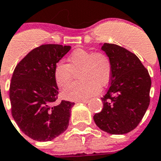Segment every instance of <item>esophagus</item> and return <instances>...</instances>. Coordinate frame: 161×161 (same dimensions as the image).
Instances as JSON below:
<instances>
[{
    "label": "esophagus",
    "instance_id": "esophagus-1",
    "mask_svg": "<svg viewBox=\"0 0 161 161\" xmlns=\"http://www.w3.org/2000/svg\"><path fill=\"white\" fill-rule=\"evenodd\" d=\"M78 102H81V103H84V104H87L89 102V100L88 99H83V100H80V101H78Z\"/></svg>",
    "mask_w": 161,
    "mask_h": 161
}]
</instances>
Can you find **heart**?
<instances>
[{
	"mask_svg": "<svg viewBox=\"0 0 161 161\" xmlns=\"http://www.w3.org/2000/svg\"><path fill=\"white\" fill-rule=\"evenodd\" d=\"M78 73L79 82L73 83L63 92L70 101H80L95 95L100 87L109 83L111 77L112 64L110 58L102 52L87 50H74L68 57V64L59 62L54 69L55 83L64 88L71 83L74 73Z\"/></svg>",
	"mask_w": 161,
	"mask_h": 161,
	"instance_id": "1",
	"label": "heart"
}]
</instances>
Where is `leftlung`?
Wrapping results in <instances>:
<instances>
[{
	"label": "left lung",
	"instance_id": "8db88e82",
	"mask_svg": "<svg viewBox=\"0 0 161 161\" xmlns=\"http://www.w3.org/2000/svg\"><path fill=\"white\" fill-rule=\"evenodd\" d=\"M112 64L110 85L101 101L103 109L93 116L97 127L110 134L131 132L142 119L150 104L152 80L135 54L115 44L104 43Z\"/></svg>",
	"mask_w": 161,
	"mask_h": 161
}]
</instances>
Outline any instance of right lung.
Instances as JSON below:
<instances>
[{
    "mask_svg": "<svg viewBox=\"0 0 161 161\" xmlns=\"http://www.w3.org/2000/svg\"><path fill=\"white\" fill-rule=\"evenodd\" d=\"M71 49L46 44L32 51L16 65L9 86L11 114L19 128L30 138L51 141L68 129L74 102L58 98L54 69Z\"/></svg>",
    "mask_w": 161,
    "mask_h": 161,
    "instance_id": "1",
    "label": "right lung"
}]
</instances>
